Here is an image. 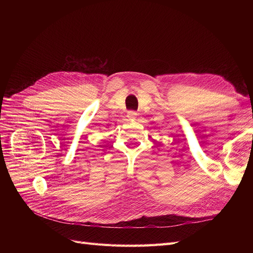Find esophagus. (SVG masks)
Segmentation results:
<instances>
[{
    "label": "esophagus",
    "mask_w": 253,
    "mask_h": 253,
    "mask_svg": "<svg viewBox=\"0 0 253 253\" xmlns=\"http://www.w3.org/2000/svg\"><path fill=\"white\" fill-rule=\"evenodd\" d=\"M136 116H137V113H135V112H133V111L127 113V118H128L129 120H134V119L136 118Z\"/></svg>",
    "instance_id": "esophagus-1"
}]
</instances>
